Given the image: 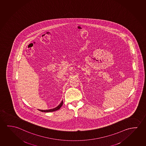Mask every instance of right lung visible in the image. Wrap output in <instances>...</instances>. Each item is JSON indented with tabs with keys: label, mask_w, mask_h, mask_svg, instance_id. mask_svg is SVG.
Instances as JSON below:
<instances>
[{
	"label": "right lung",
	"mask_w": 146,
	"mask_h": 146,
	"mask_svg": "<svg viewBox=\"0 0 146 146\" xmlns=\"http://www.w3.org/2000/svg\"><path fill=\"white\" fill-rule=\"evenodd\" d=\"M63 101H62V102H61L60 104L58 106H57L55 108H54V109H49V110H39L41 112H54V111H56V110H58V109H60V108H61V107H62V106L63 105Z\"/></svg>",
	"instance_id": "obj_1"
}]
</instances>
